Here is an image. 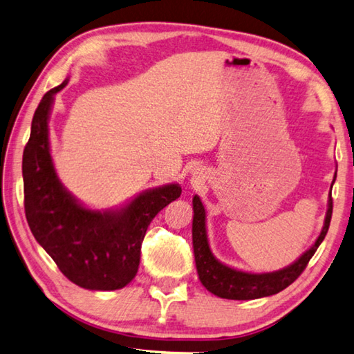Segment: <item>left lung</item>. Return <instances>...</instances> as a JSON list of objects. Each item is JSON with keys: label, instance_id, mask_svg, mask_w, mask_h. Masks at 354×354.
I'll use <instances>...</instances> for the list:
<instances>
[{"label": "left lung", "instance_id": "1", "mask_svg": "<svg viewBox=\"0 0 354 354\" xmlns=\"http://www.w3.org/2000/svg\"><path fill=\"white\" fill-rule=\"evenodd\" d=\"M334 184V179H333ZM333 214V199L330 194L328 210H326L325 223L322 232L317 236L316 243L306 250V252L280 271L252 274L239 271V269L229 268L218 261L209 248L207 230H205V210L199 196H194V224H192V239H194V254L198 277L201 280L204 288L212 294L221 299L229 300H254L268 295L283 291L292 281L304 272L308 261L316 252L320 243L324 241L326 232H328L330 221Z\"/></svg>", "mask_w": 354, "mask_h": 354}]
</instances>
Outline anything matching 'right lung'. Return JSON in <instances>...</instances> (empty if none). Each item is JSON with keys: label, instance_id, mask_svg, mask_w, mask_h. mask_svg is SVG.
<instances>
[{"label": "right lung", "instance_id": "add662e5", "mask_svg": "<svg viewBox=\"0 0 354 354\" xmlns=\"http://www.w3.org/2000/svg\"><path fill=\"white\" fill-rule=\"evenodd\" d=\"M65 80L43 95L23 151L24 212L35 240L66 279L91 291L127 286L138 272L147 227L181 196L179 184L145 190L115 210L86 209L63 187L49 151V113Z\"/></svg>", "mask_w": 354, "mask_h": 354}]
</instances>
